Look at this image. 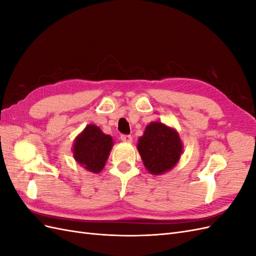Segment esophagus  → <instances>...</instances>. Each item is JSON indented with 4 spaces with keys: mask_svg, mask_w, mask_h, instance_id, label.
Returning <instances> with one entry per match:
<instances>
[{
    "mask_svg": "<svg viewBox=\"0 0 256 256\" xmlns=\"http://www.w3.org/2000/svg\"><path fill=\"white\" fill-rule=\"evenodd\" d=\"M120 140H122V142L130 143V142H132V136H129V134H122V136H120Z\"/></svg>",
    "mask_w": 256,
    "mask_h": 256,
    "instance_id": "esophagus-1",
    "label": "esophagus"
}]
</instances>
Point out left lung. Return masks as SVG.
Returning a JSON list of instances; mask_svg holds the SVG:
<instances>
[{
	"label": "left lung",
	"instance_id": "1",
	"mask_svg": "<svg viewBox=\"0 0 256 256\" xmlns=\"http://www.w3.org/2000/svg\"><path fill=\"white\" fill-rule=\"evenodd\" d=\"M138 150L148 172L159 175L175 166L182 152V144L174 129L156 122L146 127Z\"/></svg>",
	"mask_w": 256,
	"mask_h": 256
}]
</instances>
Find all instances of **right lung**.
Listing matches in <instances>:
<instances>
[{"label":"right lung","mask_w":256,"mask_h":256,"mask_svg":"<svg viewBox=\"0 0 256 256\" xmlns=\"http://www.w3.org/2000/svg\"><path fill=\"white\" fill-rule=\"evenodd\" d=\"M112 146L110 136L104 134L95 125H88L76 138L74 157L90 172L99 173L106 164Z\"/></svg>","instance_id":"right-lung-1"}]
</instances>
